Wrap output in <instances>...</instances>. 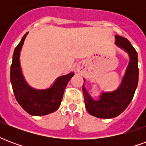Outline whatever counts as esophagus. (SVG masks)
<instances>
[{
  "label": "esophagus",
  "instance_id": "34e87169",
  "mask_svg": "<svg viewBox=\"0 0 146 146\" xmlns=\"http://www.w3.org/2000/svg\"><path fill=\"white\" fill-rule=\"evenodd\" d=\"M80 70H81V67L80 66L77 67V70H78V71H80Z\"/></svg>",
  "mask_w": 146,
  "mask_h": 146
}]
</instances>
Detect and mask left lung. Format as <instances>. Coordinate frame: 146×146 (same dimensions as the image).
Segmentation results:
<instances>
[{
	"mask_svg": "<svg viewBox=\"0 0 146 146\" xmlns=\"http://www.w3.org/2000/svg\"><path fill=\"white\" fill-rule=\"evenodd\" d=\"M116 44L129 54L130 62L119 88L112 92H103L98 100L89 95L83 85V94L87 111L91 115L103 119L119 116L128 106L135 95L138 82V54L127 39L116 35Z\"/></svg>",
	"mask_w": 146,
	"mask_h": 146,
	"instance_id": "8db88e82",
	"label": "left lung"
}]
</instances>
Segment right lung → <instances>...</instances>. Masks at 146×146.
Segmentation results:
<instances>
[{"mask_svg":"<svg viewBox=\"0 0 146 146\" xmlns=\"http://www.w3.org/2000/svg\"><path fill=\"white\" fill-rule=\"evenodd\" d=\"M27 33L15 48L10 79L15 97L22 108L32 116H44L59 108L65 88L74 73L59 76L51 88L45 90H36L28 85L22 73L19 62L20 51Z\"/></svg>","mask_w":146,"mask_h":146,"instance_id":"obj_1","label":"right lung"}]
</instances>
